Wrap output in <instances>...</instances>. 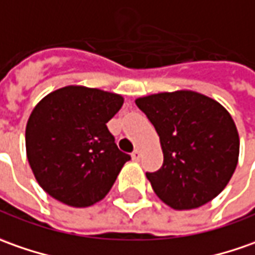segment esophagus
<instances>
[{
  "label": "esophagus",
  "instance_id": "1",
  "mask_svg": "<svg viewBox=\"0 0 255 255\" xmlns=\"http://www.w3.org/2000/svg\"><path fill=\"white\" fill-rule=\"evenodd\" d=\"M131 156H132V159H134V161H138V159L141 158V151H139V149H135V151L131 154Z\"/></svg>",
  "mask_w": 255,
  "mask_h": 255
}]
</instances>
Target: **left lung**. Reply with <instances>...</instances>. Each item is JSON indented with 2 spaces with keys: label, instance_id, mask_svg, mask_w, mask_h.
Returning a JSON list of instances; mask_svg holds the SVG:
<instances>
[{
  "label": "left lung",
  "instance_id": "8db88e82",
  "mask_svg": "<svg viewBox=\"0 0 255 255\" xmlns=\"http://www.w3.org/2000/svg\"><path fill=\"white\" fill-rule=\"evenodd\" d=\"M156 129L163 163L146 172L158 198L176 210L206 205L229 183L239 161L240 139L220 103L190 90L136 99Z\"/></svg>",
  "mask_w": 255,
  "mask_h": 255
}]
</instances>
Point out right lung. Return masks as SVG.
<instances>
[{"label":"right lung","instance_id":"right-lung-1","mask_svg":"<svg viewBox=\"0 0 255 255\" xmlns=\"http://www.w3.org/2000/svg\"><path fill=\"white\" fill-rule=\"evenodd\" d=\"M124 99L83 86L49 93L29 116L25 144L35 178L48 195L73 207L100 202L131 159L107 128Z\"/></svg>","mask_w":255,"mask_h":255}]
</instances>
